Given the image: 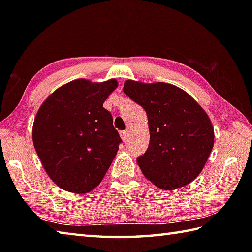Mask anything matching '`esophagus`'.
<instances>
[{"instance_id": "esophagus-1", "label": "esophagus", "mask_w": 252, "mask_h": 252, "mask_svg": "<svg viewBox=\"0 0 252 252\" xmlns=\"http://www.w3.org/2000/svg\"><path fill=\"white\" fill-rule=\"evenodd\" d=\"M120 136L122 138V141L126 142L127 140V131H121L120 132Z\"/></svg>"}]
</instances>
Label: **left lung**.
Listing matches in <instances>:
<instances>
[{"label":"left lung","instance_id":"left-lung-1","mask_svg":"<svg viewBox=\"0 0 252 252\" xmlns=\"http://www.w3.org/2000/svg\"><path fill=\"white\" fill-rule=\"evenodd\" d=\"M123 92L147 114L149 145L136 159L145 178L165 190L189 184L205 167L215 143L206 111L169 83L127 80Z\"/></svg>","mask_w":252,"mask_h":252}]
</instances>
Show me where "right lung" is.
<instances>
[{"label":"right lung","mask_w":252,"mask_h":252,"mask_svg":"<svg viewBox=\"0 0 252 252\" xmlns=\"http://www.w3.org/2000/svg\"><path fill=\"white\" fill-rule=\"evenodd\" d=\"M118 85L78 79L57 89L35 116L32 140L42 165L55 184L73 194L97 186L122 142L103 107Z\"/></svg>","instance_id":"obj_1"}]
</instances>
